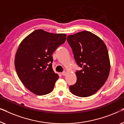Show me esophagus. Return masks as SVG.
<instances>
[{
	"label": "esophagus",
	"instance_id": "esophagus-1",
	"mask_svg": "<svg viewBox=\"0 0 124 124\" xmlns=\"http://www.w3.org/2000/svg\"><path fill=\"white\" fill-rule=\"evenodd\" d=\"M67 73L65 72V71H64V72H62V76H66V74H67Z\"/></svg>",
	"mask_w": 124,
	"mask_h": 124
}]
</instances>
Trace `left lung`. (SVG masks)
Returning a JSON list of instances; mask_svg holds the SVG:
<instances>
[{"mask_svg": "<svg viewBox=\"0 0 124 124\" xmlns=\"http://www.w3.org/2000/svg\"><path fill=\"white\" fill-rule=\"evenodd\" d=\"M74 57L82 70L77 71V82L69 87L79 97L94 94L109 76L111 65L107 48L103 40L90 31H82L67 37Z\"/></svg>", "mask_w": 124, "mask_h": 124, "instance_id": "obj_1", "label": "left lung"}]
</instances>
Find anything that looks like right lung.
Masks as SVG:
<instances>
[{
  "label": "right lung",
  "instance_id": "right-lung-1",
  "mask_svg": "<svg viewBox=\"0 0 124 124\" xmlns=\"http://www.w3.org/2000/svg\"><path fill=\"white\" fill-rule=\"evenodd\" d=\"M65 34L36 30L22 40L17 50L15 65L20 81L37 95L53 90L58 74L52 68V55L65 41Z\"/></svg>",
  "mask_w": 124,
  "mask_h": 124
}]
</instances>
